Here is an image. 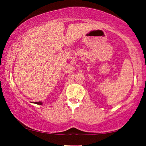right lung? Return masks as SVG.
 Wrapping results in <instances>:
<instances>
[{
    "label": "right lung",
    "instance_id": "1",
    "mask_svg": "<svg viewBox=\"0 0 146 146\" xmlns=\"http://www.w3.org/2000/svg\"><path fill=\"white\" fill-rule=\"evenodd\" d=\"M33 103L36 104H40V105H42V102H41V101H39V102H34V103Z\"/></svg>",
    "mask_w": 146,
    "mask_h": 146
}]
</instances>
